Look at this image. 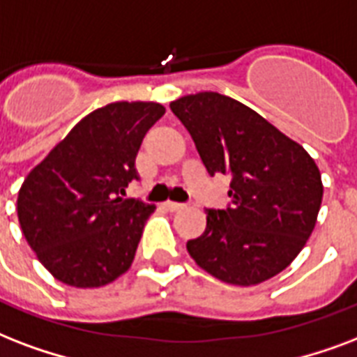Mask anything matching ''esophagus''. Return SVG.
<instances>
[{
    "mask_svg": "<svg viewBox=\"0 0 357 357\" xmlns=\"http://www.w3.org/2000/svg\"><path fill=\"white\" fill-rule=\"evenodd\" d=\"M164 206L169 212H176V210L184 208V203H176V201H167V203H164Z\"/></svg>",
    "mask_w": 357,
    "mask_h": 357,
    "instance_id": "34e87169",
    "label": "esophagus"
}]
</instances>
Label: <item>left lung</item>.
<instances>
[{"mask_svg":"<svg viewBox=\"0 0 357 357\" xmlns=\"http://www.w3.org/2000/svg\"><path fill=\"white\" fill-rule=\"evenodd\" d=\"M210 176H231L225 210L206 208V229L188 253L210 275L250 287L289 266L311 236L322 181L302 145L251 107L204 91L171 102Z\"/></svg>","mask_w":357,"mask_h":357,"instance_id":"8db88e82","label":"left lung"}]
</instances>
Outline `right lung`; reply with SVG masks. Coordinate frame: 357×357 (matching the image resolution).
Masks as SVG:
<instances>
[{"mask_svg": "<svg viewBox=\"0 0 357 357\" xmlns=\"http://www.w3.org/2000/svg\"><path fill=\"white\" fill-rule=\"evenodd\" d=\"M165 113L156 102H113L85 115L26 176L22 233L55 279L78 289L112 283L134 261L154 204L126 199L135 156Z\"/></svg>", "mask_w": 357, "mask_h": 357, "instance_id": "right-lung-1", "label": "right lung"}]
</instances>
